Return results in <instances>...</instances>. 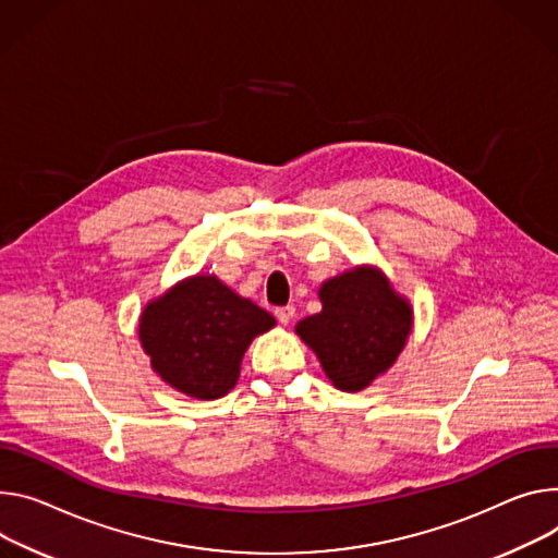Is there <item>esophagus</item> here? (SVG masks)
<instances>
[{
	"instance_id": "esophagus-1",
	"label": "esophagus",
	"mask_w": 558,
	"mask_h": 558,
	"mask_svg": "<svg viewBox=\"0 0 558 558\" xmlns=\"http://www.w3.org/2000/svg\"><path fill=\"white\" fill-rule=\"evenodd\" d=\"M295 316V307L293 305H287V307H278L276 310V318L282 323V325H289Z\"/></svg>"
}]
</instances>
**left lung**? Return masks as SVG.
Listing matches in <instances>:
<instances>
[{"instance_id": "1", "label": "left lung", "mask_w": 558, "mask_h": 558, "mask_svg": "<svg viewBox=\"0 0 558 558\" xmlns=\"http://www.w3.org/2000/svg\"><path fill=\"white\" fill-rule=\"evenodd\" d=\"M320 300L323 312L300 320L295 331L338 389L359 391L398 359L412 329V307L369 269L325 282Z\"/></svg>"}]
</instances>
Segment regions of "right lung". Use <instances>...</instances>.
Returning a JSON list of instances; mask_svg holds the SVG:
<instances>
[{"mask_svg":"<svg viewBox=\"0 0 558 558\" xmlns=\"http://www.w3.org/2000/svg\"><path fill=\"white\" fill-rule=\"evenodd\" d=\"M276 318L218 278L195 276L144 310L140 340L171 387L199 400L233 389L246 347Z\"/></svg>","mask_w":558,"mask_h":558,"instance_id":"right-lung-1","label":"right lung"}]
</instances>
